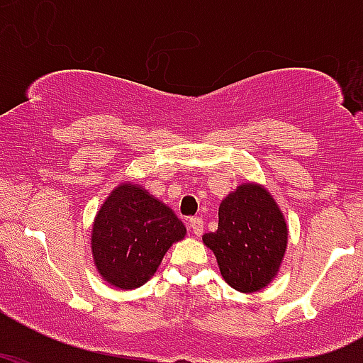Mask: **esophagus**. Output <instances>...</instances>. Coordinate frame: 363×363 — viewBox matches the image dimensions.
<instances>
[{
  "label": "esophagus",
  "instance_id": "obj_1",
  "mask_svg": "<svg viewBox=\"0 0 363 363\" xmlns=\"http://www.w3.org/2000/svg\"><path fill=\"white\" fill-rule=\"evenodd\" d=\"M188 225L195 235H202V232H203V219L202 218H191L189 219Z\"/></svg>",
  "mask_w": 363,
  "mask_h": 363
}]
</instances>
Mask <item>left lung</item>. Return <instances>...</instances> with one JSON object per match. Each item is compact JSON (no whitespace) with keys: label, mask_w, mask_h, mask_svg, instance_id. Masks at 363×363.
Instances as JSON below:
<instances>
[{"label":"left lung","mask_w":363,"mask_h":363,"mask_svg":"<svg viewBox=\"0 0 363 363\" xmlns=\"http://www.w3.org/2000/svg\"><path fill=\"white\" fill-rule=\"evenodd\" d=\"M288 240L286 223L265 188L242 184L219 205L218 230L205 233L226 283L258 291L279 270Z\"/></svg>","instance_id":"8db88e82"}]
</instances>
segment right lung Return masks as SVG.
<instances>
[{
  "label": "right lung",
  "mask_w": 363,
  "mask_h": 363,
  "mask_svg": "<svg viewBox=\"0 0 363 363\" xmlns=\"http://www.w3.org/2000/svg\"><path fill=\"white\" fill-rule=\"evenodd\" d=\"M186 235L181 219L135 184L105 200L93 226V256L105 281L123 290L151 279L163 255Z\"/></svg>",
  "instance_id": "obj_1"
}]
</instances>
